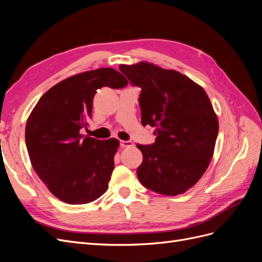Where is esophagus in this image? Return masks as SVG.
<instances>
[{"mask_svg": "<svg viewBox=\"0 0 262 262\" xmlns=\"http://www.w3.org/2000/svg\"><path fill=\"white\" fill-rule=\"evenodd\" d=\"M120 145H121V147H132L134 144L131 141H121Z\"/></svg>", "mask_w": 262, "mask_h": 262, "instance_id": "esophagus-1", "label": "esophagus"}]
</instances>
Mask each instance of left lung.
Here are the masks:
<instances>
[{"instance_id":"8db88e82","label":"left lung","mask_w":262,"mask_h":262,"mask_svg":"<svg viewBox=\"0 0 262 262\" xmlns=\"http://www.w3.org/2000/svg\"><path fill=\"white\" fill-rule=\"evenodd\" d=\"M119 69L141 87L142 124L156 128L152 145L137 144L143 154L137 169L140 182L160 194L185 193L203 176L214 154L219 120L208 94L178 71L154 63Z\"/></svg>"}]
</instances>
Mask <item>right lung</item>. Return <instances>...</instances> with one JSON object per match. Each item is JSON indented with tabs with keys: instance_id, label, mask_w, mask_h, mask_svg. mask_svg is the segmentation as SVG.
<instances>
[{
	"instance_id": "add662e5",
	"label": "right lung",
	"mask_w": 262,
	"mask_h": 262,
	"mask_svg": "<svg viewBox=\"0 0 262 262\" xmlns=\"http://www.w3.org/2000/svg\"><path fill=\"white\" fill-rule=\"evenodd\" d=\"M128 80L112 68L70 76L47 91L27 119L25 139L34 170L59 200L85 204L108 189L120 142L80 133L92 117L101 87L122 89Z\"/></svg>"
}]
</instances>
